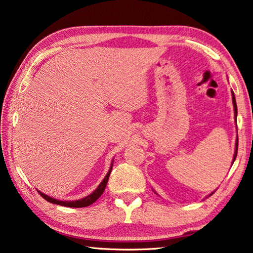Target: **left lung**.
I'll list each match as a JSON object with an SVG mask.
<instances>
[{
    "mask_svg": "<svg viewBox=\"0 0 253 253\" xmlns=\"http://www.w3.org/2000/svg\"><path fill=\"white\" fill-rule=\"evenodd\" d=\"M232 97H233V106H234V114H235V120H236V114H238V108H236V102H235V97H234V93L232 92ZM238 143H239V139H236V144H235V153H234V158H233V163L235 161V158H236V154H238Z\"/></svg>",
    "mask_w": 253,
    "mask_h": 253,
    "instance_id": "1",
    "label": "left lung"
}]
</instances>
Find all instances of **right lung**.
I'll return each instance as SVG.
<instances>
[{"mask_svg": "<svg viewBox=\"0 0 253 253\" xmlns=\"http://www.w3.org/2000/svg\"><path fill=\"white\" fill-rule=\"evenodd\" d=\"M112 169V164L110 167V170L108 171L107 175L105 177V179L102 180V182L99 184V187L95 189L92 194H90L89 196H86V197H84L82 199H79V200H74V202H61V200H57L55 198H51L49 196H47L45 194H42V192L38 191L40 196L43 199H46L47 202H49L51 204H56V205H61V206H66V207H74V208H80V207H86V206H90L93 204L94 202H97V199H99L100 196L103 194V191L106 189V186H107V182H108V179H109V175H110V172Z\"/></svg>", "mask_w": 253, "mask_h": 253, "instance_id": "add662e5", "label": "right lung"}]
</instances>
